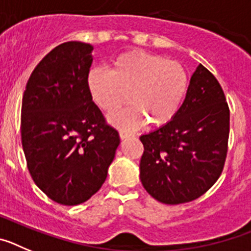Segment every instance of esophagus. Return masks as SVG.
<instances>
[{
    "label": "esophagus",
    "mask_w": 251,
    "mask_h": 251,
    "mask_svg": "<svg viewBox=\"0 0 251 251\" xmlns=\"http://www.w3.org/2000/svg\"><path fill=\"white\" fill-rule=\"evenodd\" d=\"M119 137H121L122 139L129 138V137H133V133L127 132V130H121V132H119Z\"/></svg>",
    "instance_id": "1"
}]
</instances>
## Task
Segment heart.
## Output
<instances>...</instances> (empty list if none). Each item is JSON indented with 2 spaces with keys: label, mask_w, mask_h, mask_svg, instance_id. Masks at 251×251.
Masks as SVG:
<instances>
[{
  "label": "heart",
  "mask_w": 251,
  "mask_h": 251,
  "mask_svg": "<svg viewBox=\"0 0 251 251\" xmlns=\"http://www.w3.org/2000/svg\"><path fill=\"white\" fill-rule=\"evenodd\" d=\"M88 86L100 109L113 113L127 103L132 105L110 117L122 129H134L146 121L154 127L174 119L188 88V74L174 60L146 51H128L113 60L112 70L93 69Z\"/></svg>",
  "instance_id": "heart-1"
}]
</instances>
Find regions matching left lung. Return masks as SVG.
<instances>
[{
	"mask_svg": "<svg viewBox=\"0 0 251 251\" xmlns=\"http://www.w3.org/2000/svg\"><path fill=\"white\" fill-rule=\"evenodd\" d=\"M230 110L216 77L203 65L192 74L174 119L141 136V181L157 201L178 205L202 196L223 172Z\"/></svg>",
	"mask_w": 251,
	"mask_h": 251,
	"instance_id": "8db88e82",
	"label": "left lung"
}]
</instances>
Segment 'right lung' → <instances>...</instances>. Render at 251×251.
Here are the masks:
<instances>
[{
    "label": "right lung",
    "instance_id": "right-lung-1",
    "mask_svg": "<svg viewBox=\"0 0 251 251\" xmlns=\"http://www.w3.org/2000/svg\"><path fill=\"white\" fill-rule=\"evenodd\" d=\"M93 46H56L31 74L21 108V141L37 187L65 206L99 191L121 139L93 101L88 75Z\"/></svg>",
    "mask_w": 251,
    "mask_h": 251
}]
</instances>
